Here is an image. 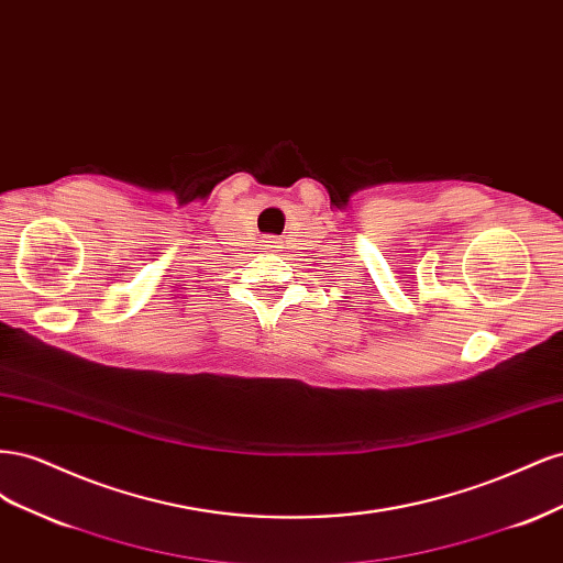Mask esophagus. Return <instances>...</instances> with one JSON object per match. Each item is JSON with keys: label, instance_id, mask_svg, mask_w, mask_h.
<instances>
[{"label": "esophagus", "instance_id": "1", "mask_svg": "<svg viewBox=\"0 0 563 563\" xmlns=\"http://www.w3.org/2000/svg\"><path fill=\"white\" fill-rule=\"evenodd\" d=\"M263 246L269 251H277V249H282V240H277V236H265Z\"/></svg>", "mask_w": 563, "mask_h": 563}]
</instances>
